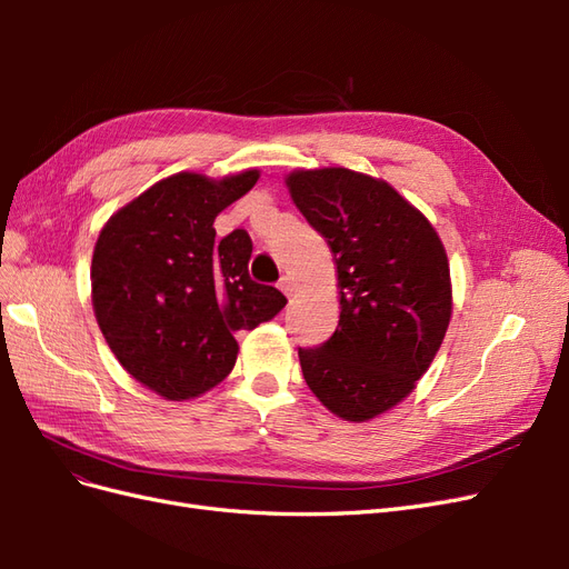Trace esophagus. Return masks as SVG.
Wrapping results in <instances>:
<instances>
[{
  "label": "esophagus",
  "instance_id": "34e87169",
  "mask_svg": "<svg viewBox=\"0 0 569 569\" xmlns=\"http://www.w3.org/2000/svg\"><path fill=\"white\" fill-rule=\"evenodd\" d=\"M280 289H282V295H287V297H291V295H295V289H297V284H295V280H291V278H287V274H284V278L280 280V284H278Z\"/></svg>",
  "mask_w": 569,
  "mask_h": 569
}]
</instances>
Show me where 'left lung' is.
Listing matches in <instances>:
<instances>
[{
  "label": "left lung",
  "instance_id": "obj_1",
  "mask_svg": "<svg viewBox=\"0 0 569 569\" xmlns=\"http://www.w3.org/2000/svg\"><path fill=\"white\" fill-rule=\"evenodd\" d=\"M289 197L330 247L339 325L299 349L303 380L349 422L399 406L432 366L453 316L449 256L432 222L382 180L343 166L297 168Z\"/></svg>",
  "mask_w": 569,
  "mask_h": 569
}]
</instances>
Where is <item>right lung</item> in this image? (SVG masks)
<instances>
[{
    "label": "right lung",
    "mask_w": 569,
    "mask_h": 569,
    "mask_svg": "<svg viewBox=\"0 0 569 569\" xmlns=\"http://www.w3.org/2000/svg\"><path fill=\"white\" fill-rule=\"evenodd\" d=\"M261 178L168 176L118 209L92 253V308L109 349L130 377L166 401H189L232 372L237 330L278 316L287 299L249 278L251 239L216 242L220 211Z\"/></svg>",
    "instance_id": "1"
}]
</instances>
